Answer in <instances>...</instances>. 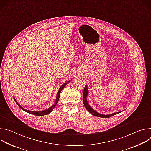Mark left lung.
I'll return each mask as SVG.
<instances>
[{"mask_svg":"<svg viewBox=\"0 0 151 151\" xmlns=\"http://www.w3.org/2000/svg\"><path fill=\"white\" fill-rule=\"evenodd\" d=\"M88 96V87L87 85H85V88H84V90H83V99H82V101H83V103L85 107V108L87 109V110L92 115L96 116H98V117H100V118H109L115 115H116L118 114H119L121 112H122V111H124V110L120 111V112H115L113 114H108V115H103V114H101L99 112H97V111H96L93 108L90 106V105L88 104V100H87V97Z\"/></svg>","mask_w":151,"mask_h":151,"instance_id":"1","label":"left lung"}]
</instances>
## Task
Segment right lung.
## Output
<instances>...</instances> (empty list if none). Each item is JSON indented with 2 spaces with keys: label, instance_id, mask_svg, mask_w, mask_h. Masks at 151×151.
Returning a JSON list of instances; mask_svg holds the SVG:
<instances>
[{
  "label": "right lung",
  "instance_id": "obj_1",
  "mask_svg": "<svg viewBox=\"0 0 151 151\" xmlns=\"http://www.w3.org/2000/svg\"><path fill=\"white\" fill-rule=\"evenodd\" d=\"M70 82V80L68 81L66 83H64L63 85H61L60 86V87L58 89V91L57 92V97H56V99H55V101L54 102V103L52 105V106H51L50 107H49V108H48L47 109H45V110H44V111H29V110H27V109H25L24 108H23V107L21 106L18 103V101L16 100L15 98L14 97V100L15 101V103H17V104L20 107V108L22 109L23 111L27 112V113H29L30 114H32V115H36V116H43V115H47V114H49L50 113H51L53 109H54V107H55L56 104H57L58 100H59V98H60V93L61 91H62V90L64 88V87L68 84V82Z\"/></svg>",
  "mask_w": 151,
  "mask_h": 151
}]
</instances>
